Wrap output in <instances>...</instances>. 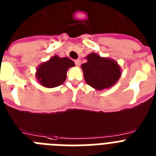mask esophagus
Returning <instances> with one entry per match:
<instances>
[{
  "label": "esophagus",
  "instance_id": "esophagus-1",
  "mask_svg": "<svg viewBox=\"0 0 156 156\" xmlns=\"http://www.w3.org/2000/svg\"><path fill=\"white\" fill-rule=\"evenodd\" d=\"M80 63H81V61H80V58H78V59H76V60H75V63H76V65L78 66V67L80 65Z\"/></svg>",
  "mask_w": 156,
  "mask_h": 156
}]
</instances>
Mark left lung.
Instances as JSON below:
<instances>
[{
	"label": "left lung",
	"instance_id": "1",
	"mask_svg": "<svg viewBox=\"0 0 156 156\" xmlns=\"http://www.w3.org/2000/svg\"><path fill=\"white\" fill-rule=\"evenodd\" d=\"M87 63L81 68L86 83L97 90L109 88L115 84L122 72L115 60L101 57L96 53H91L86 57Z\"/></svg>",
	"mask_w": 156,
	"mask_h": 156
}]
</instances>
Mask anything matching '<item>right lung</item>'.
Segmentation results:
<instances>
[{
    "label": "right lung",
    "mask_w": 156,
    "mask_h": 156,
    "mask_svg": "<svg viewBox=\"0 0 156 156\" xmlns=\"http://www.w3.org/2000/svg\"><path fill=\"white\" fill-rule=\"evenodd\" d=\"M74 66V62L68 57L60 58L54 55L37 68L36 79L46 88H55L63 84L68 69Z\"/></svg>",
    "instance_id": "1"
}]
</instances>
